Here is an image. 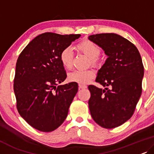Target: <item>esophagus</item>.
<instances>
[{"label":"esophagus","mask_w":154,"mask_h":154,"mask_svg":"<svg viewBox=\"0 0 154 154\" xmlns=\"http://www.w3.org/2000/svg\"><path fill=\"white\" fill-rule=\"evenodd\" d=\"M79 88H82V89H84V88H87V86L84 85V84H79Z\"/></svg>","instance_id":"34e87169"}]
</instances>
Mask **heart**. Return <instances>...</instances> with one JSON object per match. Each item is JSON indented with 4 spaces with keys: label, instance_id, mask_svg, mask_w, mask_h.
Listing matches in <instances>:
<instances>
[{
    "label": "heart",
    "instance_id": "obj_1",
    "mask_svg": "<svg viewBox=\"0 0 154 154\" xmlns=\"http://www.w3.org/2000/svg\"><path fill=\"white\" fill-rule=\"evenodd\" d=\"M77 50L83 53L89 58L90 64L98 68L101 66V60L98 56L101 53V49L98 45L92 41L84 40L78 43L76 46ZM60 61L64 68L70 70L73 66V54L72 50L67 47L60 51L59 56ZM95 77V72L92 69L86 70H75L69 73L68 79L71 82L79 84H86Z\"/></svg>",
    "mask_w": 154,
    "mask_h": 154
}]
</instances>
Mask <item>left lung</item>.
Listing matches in <instances>:
<instances>
[{
    "instance_id": "obj_1",
    "label": "left lung",
    "mask_w": 154,
    "mask_h": 154,
    "mask_svg": "<svg viewBox=\"0 0 154 154\" xmlns=\"http://www.w3.org/2000/svg\"><path fill=\"white\" fill-rule=\"evenodd\" d=\"M88 39L108 56L96 79L105 89L88 86L91 115L100 126L114 128L131 119L141 96L144 76L141 56L133 43L119 35L100 33Z\"/></svg>"
}]
</instances>
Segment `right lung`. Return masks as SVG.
I'll list each match as a JSON object with an SVG mask.
<instances>
[{
  "label": "right lung",
  "mask_w": 154,
  "mask_h": 154,
  "mask_svg": "<svg viewBox=\"0 0 154 154\" xmlns=\"http://www.w3.org/2000/svg\"><path fill=\"white\" fill-rule=\"evenodd\" d=\"M80 34L39 35L23 49L16 63L14 91L20 116L36 130L49 133L68 116L78 91L75 82L57 86L66 79L60 53Z\"/></svg>",
  "instance_id": "1"
}]
</instances>
